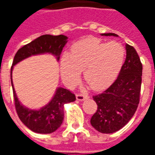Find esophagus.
Listing matches in <instances>:
<instances>
[{"mask_svg":"<svg viewBox=\"0 0 155 155\" xmlns=\"http://www.w3.org/2000/svg\"><path fill=\"white\" fill-rule=\"evenodd\" d=\"M89 98V95L87 94H76V99H77L78 101H83L84 100H86Z\"/></svg>","mask_w":155,"mask_h":155,"instance_id":"esophagus-1","label":"esophagus"}]
</instances>
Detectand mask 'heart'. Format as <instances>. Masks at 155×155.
I'll list each match as a JSON object with an SVG mask.
<instances>
[{"instance_id":"obj_1","label":"heart","mask_w":155,"mask_h":155,"mask_svg":"<svg viewBox=\"0 0 155 155\" xmlns=\"http://www.w3.org/2000/svg\"><path fill=\"white\" fill-rule=\"evenodd\" d=\"M125 49L117 41L101 42L91 37L72 46L61 60V76L67 84H74L83 70L84 81L93 90L107 88L116 79L124 64Z\"/></svg>"}]
</instances>
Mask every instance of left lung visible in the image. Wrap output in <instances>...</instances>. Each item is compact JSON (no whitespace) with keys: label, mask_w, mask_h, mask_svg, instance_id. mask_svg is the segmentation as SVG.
Listing matches in <instances>:
<instances>
[{"label":"left lung","mask_w":155,"mask_h":155,"mask_svg":"<svg viewBox=\"0 0 155 155\" xmlns=\"http://www.w3.org/2000/svg\"><path fill=\"white\" fill-rule=\"evenodd\" d=\"M101 35L118 36L114 33ZM125 49V61L115 81L103 93L93 96L98 107L91 124L101 133H114L122 129L133 117L140 102L143 66L135 49L128 44Z\"/></svg>","instance_id":"1"}]
</instances>
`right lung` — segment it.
Returning <instances> with one entry per match:
<instances>
[{
  "instance_id": "right-lung-1",
  "label": "right lung",
  "mask_w": 155,
  "mask_h": 155,
  "mask_svg": "<svg viewBox=\"0 0 155 155\" xmlns=\"http://www.w3.org/2000/svg\"><path fill=\"white\" fill-rule=\"evenodd\" d=\"M67 36L64 35H41L19 49L13 60L11 69V81L15 110L22 123L35 133L51 134L58 130L64 120V104L75 101V95L64 88L58 87L53 98L47 104L39 110L29 109L20 102L16 95L12 82L13 68L23 60L37 54H51L59 61L62 50L67 43Z\"/></svg>"
}]
</instances>
